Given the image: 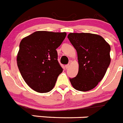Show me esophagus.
I'll return each mask as SVG.
<instances>
[{"instance_id": "34e87169", "label": "esophagus", "mask_w": 123, "mask_h": 123, "mask_svg": "<svg viewBox=\"0 0 123 123\" xmlns=\"http://www.w3.org/2000/svg\"><path fill=\"white\" fill-rule=\"evenodd\" d=\"M65 68H66V69H68V68H69V65H67L66 66H65Z\"/></svg>"}]
</instances>
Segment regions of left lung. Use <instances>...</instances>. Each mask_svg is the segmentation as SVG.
Returning a JSON list of instances; mask_svg holds the SVG:
<instances>
[{
    "mask_svg": "<svg viewBox=\"0 0 123 123\" xmlns=\"http://www.w3.org/2000/svg\"><path fill=\"white\" fill-rule=\"evenodd\" d=\"M68 38L76 50L79 64L78 74L69 81L77 91H90L103 79L109 67L110 45L95 34L69 33Z\"/></svg>",
    "mask_w": 123,
    "mask_h": 123,
    "instance_id": "1",
    "label": "left lung"
}]
</instances>
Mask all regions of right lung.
Instances as JSON below:
<instances>
[{"instance_id":"add662e5","label":"right lung","mask_w":123,"mask_h":123,"mask_svg":"<svg viewBox=\"0 0 123 123\" xmlns=\"http://www.w3.org/2000/svg\"><path fill=\"white\" fill-rule=\"evenodd\" d=\"M66 36V32L39 31L21 40L17 65L26 83L34 91L46 93L55 86L63 71L56 49Z\"/></svg>"}]
</instances>
